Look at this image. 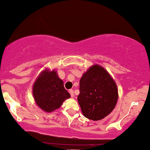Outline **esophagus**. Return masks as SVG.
Here are the masks:
<instances>
[{
  "mask_svg": "<svg viewBox=\"0 0 150 150\" xmlns=\"http://www.w3.org/2000/svg\"><path fill=\"white\" fill-rule=\"evenodd\" d=\"M69 93H70L71 96V97H74V91L72 90V89H70V90L69 91Z\"/></svg>",
  "mask_w": 150,
  "mask_h": 150,
  "instance_id": "obj_1",
  "label": "esophagus"
}]
</instances>
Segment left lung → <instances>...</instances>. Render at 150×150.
<instances>
[{"label": "left lung", "instance_id": "8db88e82", "mask_svg": "<svg viewBox=\"0 0 150 150\" xmlns=\"http://www.w3.org/2000/svg\"><path fill=\"white\" fill-rule=\"evenodd\" d=\"M78 102L83 115L100 120L112 111L118 98L117 85L103 67L93 65L80 79Z\"/></svg>", "mask_w": 150, "mask_h": 150}]
</instances>
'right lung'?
Segmentation results:
<instances>
[{
	"label": "right lung",
	"instance_id": "1",
	"mask_svg": "<svg viewBox=\"0 0 150 150\" xmlns=\"http://www.w3.org/2000/svg\"><path fill=\"white\" fill-rule=\"evenodd\" d=\"M33 94L37 105L44 111L50 112L59 108L62 103L70 98L54 69H47L41 72L33 87Z\"/></svg>",
	"mask_w": 150,
	"mask_h": 150
}]
</instances>
